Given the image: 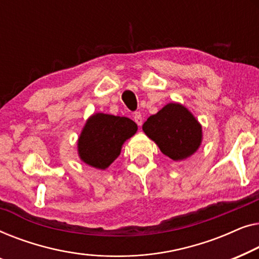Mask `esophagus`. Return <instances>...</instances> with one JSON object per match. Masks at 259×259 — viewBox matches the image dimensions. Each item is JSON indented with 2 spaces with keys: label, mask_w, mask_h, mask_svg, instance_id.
<instances>
[{
  "label": "esophagus",
  "mask_w": 259,
  "mask_h": 259,
  "mask_svg": "<svg viewBox=\"0 0 259 259\" xmlns=\"http://www.w3.org/2000/svg\"><path fill=\"white\" fill-rule=\"evenodd\" d=\"M134 121L136 122V124L138 126L142 125V123H143V117H142V114H141L140 111H136L134 114Z\"/></svg>",
  "instance_id": "obj_1"
}]
</instances>
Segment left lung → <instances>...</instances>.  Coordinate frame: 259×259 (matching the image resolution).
I'll use <instances>...</instances> for the list:
<instances>
[{
    "mask_svg": "<svg viewBox=\"0 0 259 259\" xmlns=\"http://www.w3.org/2000/svg\"><path fill=\"white\" fill-rule=\"evenodd\" d=\"M143 131L174 161L194 155L202 143V125L184 105L169 103L143 124Z\"/></svg>",
    "mask_w": 259,
    "mask_h": 259,
    "instance_id": "8db88e82",
    "label": "left lung"
}]
</instances>
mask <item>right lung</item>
<instances>
[{
    "label": "right lung",
    "instance_id": "right-lung-1",
    "mask_svg": "<svg viewBox=\"0 0 259 259\" xmlns=\"http://www.w3.org/2000/svg\"><path fill=\"white\" fill-rule=\"evenodd\" d=\"M136 131L137 124L128 117L102 112L94 114L79 135V158L96 169H107L121 154L123 143Z\"/></svg>",
    "mask_w": 259,
    "mask_h": 259
}]
</instances>
